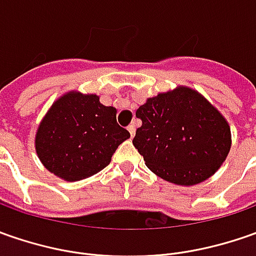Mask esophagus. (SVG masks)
I'll return each mask as SVG.
<instances>
[{"label":"esophagus","mask_w":256,"mask_h":256,"mask_svg":"<svg viewBox=\"0 0 256 256\" xmlns=\"http://www.w3.org/2000/svg\"><path fill=\"white\" fill-rule=\"evenodd\" d=\"M128 131H130V134H131V136L135 135V124H131V125L128 126Z\"/></svg>","instance_id":"obj_1"}]
</instances>
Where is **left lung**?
<instances>
[{
  "instance_id": "obj_1",
  "label": "left lung",
  "mask_w": 256,
  "mask_h": 256,
  "mask_svg": "<svg viewBox=\"0 0 256 256\" xmlns=\"http://www.w3.org/2000/svg\"><path fill=\"white\" fill-rule=\"evenodd\" d=\"M142 125L134 146L162 180L195 185L220 170L231 150V128L222 114L188 86L148 98L136 110Z\"/></svg>"
}]
</instances>
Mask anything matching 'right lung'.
<instances>
[{
	"label": "right lung",
	"instance_id": "right-lung-1",
	"mask_svg": "<svg viewBox=\"0 0 256 256\" xmlns=\"http://www.w3.org/2000/svg\"><path fill=\"white\" fill-rule=\"evenodd\" d=\"M130 132L116 124V110L95 94H64L45 114L35 151L45 168L64 181H81L111 162Z\"/></svg>",
	"mask_w": 256,
	"mask_h": 256
}]
</instances>
